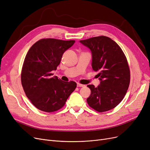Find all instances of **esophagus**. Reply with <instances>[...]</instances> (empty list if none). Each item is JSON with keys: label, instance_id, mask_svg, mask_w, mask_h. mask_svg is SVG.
Here are the masks:
<instances>
[{"label": "esophagus", "instance_id": "esophagus-1", "mask_svg": "<svg viewBox=\"0 0 150 150\" xmlns=\"http://www.w3.org/2000/svg\"><path fill=\"white\" fill-rule=\"evenodd\" d=\"M77 87H84L85 86L84 85L82 84H80V83H77Z\"/></svg>", "mask_w": 150, "mask_h": 150}]
</instances>
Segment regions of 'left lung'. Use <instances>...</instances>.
Listing matches in <instances>:
<instances>
[{
    "mask_svg": "<svg viewBox=\"0 0 150 150\" xmlns=\"http://www.w3.org/2000/svg\"><path fill=\"white\" fill-rule=\"evenodd\" d=\"M92 52V69L99 72L100 84L87 85L91 94L87 99L93 109L104 112L120 104L130 82V71L126 56L115 42L105 36L80 40Z\"/></svg>",
    "mask_w": 150,
    "mask_h": 150,
    "instance_id": "obj_1",
    "label": "left lung"
}]
</instances>
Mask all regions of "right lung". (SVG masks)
I'll use <instances>...</instances> for the list:
<instances>
[{
	"label": "right lung",
	"mask_w": 150,
	"mask_h": 150,
	"mask_svg": "<svg viewBox=\"0 0 150 150\" xmlns=\"http://www.w3.org/2000/svg\"><path fill=\"white\" fill-rule=\"evenodd\" d=\"M74 43V40L43 38L28 50L22 66L21 82L26 96L38 109L46 112L59 110L76 88L75 82L63 81L52 73L64 51Z\"/></svg>",
	"instance_id": "obj_1"
}]
</instances>
